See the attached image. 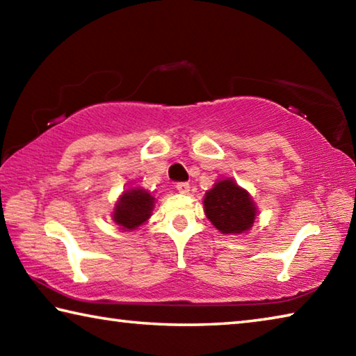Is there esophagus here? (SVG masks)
<instances>
[{
	"instance_id": "34e87169",
	"label": "esophagus",
	"mask_w": 356,
	"mask_h": 356,
	"mask_svg": "<svg viewBox=\"0 0 356 356\" xmlns=\"http://www.w3.org/2000/svg\"><path fill=\"white\" fill-rule=\"evenodd\" d=\"M176 188L179 193H182V195H186V193L190 191V184L188 182H177L176 184Z\"/></svg>"
}]
</instances>
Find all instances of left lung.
Segmentation results:
<instances>
[{
  "label": "left lung",
  "instance_id": "8db88e82",
  "mask_svg": "<svg viewBox=\"0 0 356 356\" xmlns=\"http://www.w3.org/2000/svg\"><path fill=\"white\" fill-rule=\"evenodd\" d=\"M204 209L207 218L222 234L248 231L256 218V206L250 195L231 179L220 180L206 193Z\"/></svg>",
  "mask_w": 356,
  "mask_h": 356
}]
</instances>
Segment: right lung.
<instances>
[{"mask_svg": "<svg viewBox=\"0 0 356 356\" xmlns=\"http://www.w3.org/2000/svg\"><path fill=\"white\" fill-rule=\"evenodd\" d=\"M154 207V197L146 190L131 188L120 196L113 220L122 229H135L146 221Z\"/></svg>", "mask_w": 356, "mask_h": 356, "instance_id": "obj_1", "label": "right lung"}]
</instances>
